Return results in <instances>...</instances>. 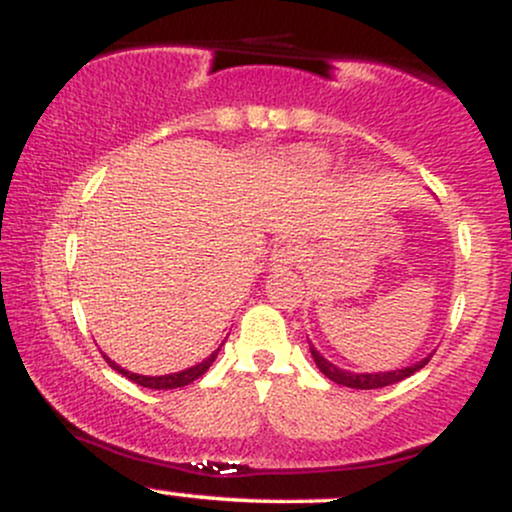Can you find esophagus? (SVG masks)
Returning a JSON list of instances; mask_svg holds the SVG:
<instances>
[{
	"mask_svg": "<svg viewBox=\"0 0 512 512\" xmlns=\"http://www.w3.org/2000/svg\"><path fill=\"white\" fill-rule=\"evenodd\" d=\"M298 257H301V248H298L296 240L284 238V240H279V243L274 245L272 267L274 269H286V267H291V264L296 262Z\"/></svg>",
	"mask_w": 512,
	"mask_h": 512,
	"instance_id": "esophagus-1",
	"label": "esophagus"
}]
</instances>
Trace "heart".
Here are the masks:
<instances>
[{"label":"heart","mask_w":512,"mask_h":512,"mask_svg":"<svg viewBox=\"0 0 512 512\" xmlns=\"http://www.w3.org/2000/svg\"><path fill=\"white\" fill-rule=\"evenodd\" d=\"M301 161L305 163V166H313V168L325 166V156H322L320 151H315V149L301 151Z\"/></svg>","instance_id":"1"}]
</instances>
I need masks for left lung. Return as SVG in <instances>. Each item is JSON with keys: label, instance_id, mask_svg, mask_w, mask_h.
I'll return each instance as SVG.
<instances>
[{"label": "left lung", "instance_id": "1", "mask_svg": "<svg viewBox=\"0 0 512 512\" xmlns=\"http://www.w3.org/2000/svg\"><path fill=\"white\" fill-rule=\"evenodd\" d=\"M310 354H313L315 366L320 368V373L325 375V378H330L332 383H337V385L354 387V390H378V387L395 385V383H399V380L414 375L416 370H421L428 361H431V356H428V358H424V361L414 363V366L399 368V370H387V373H349V370L337 368L334 363L327 361L325 356H320V351H315L313 344H310Z\"/></svg>", "mask_w": 512, "mask_h": 512}]
</instances>
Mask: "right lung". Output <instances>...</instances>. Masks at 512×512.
Returning <instances> with one entry per match:
<instances>
[{
    "label": "right lung",
    "mask_w": 512,
    "mask_h": 512,
    "mask_svg": "<svg viewBox=\"0 0 512 512\" xmlns=\"http://www.w3.org/2000/svg\"><path fill=\"white\" fill-rule=\"evenodd\" d=\"M216 354H219V349L214 351V354L204 358L202 363H197V366L187 368V370H180V373H170V375H156V378H151V375H137V373H129V370H125L122 366H117L115 361H110L108 356H105V361H108L110 368H115L117 373H122L125 378L132 380V383L142 385V387H151V390H175V387H185L190 383H195L197 378H202L204 373H207L211 363H214Z\"/></svg>",
    "instance_id": "1"
}]
</instances>
